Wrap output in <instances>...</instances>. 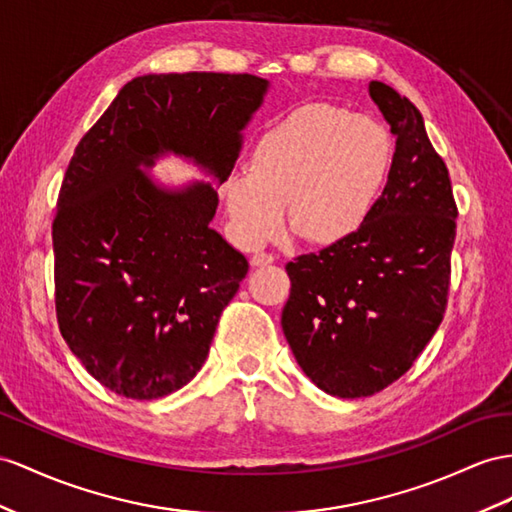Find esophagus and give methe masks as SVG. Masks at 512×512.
<instances>
[{"label":"esophagus","mask_w":512,"mask_h":512,"mask_svg":"<svg viewBox=\"0 0 512 512\" xmlns=\"http://www.w3.org/2000/svg\"><path fill=\"white\" fill-rule=\"evenodd\" d=\"M251 264H253V268L270 266V264H274V255H272V253H255V255L251 257Z\"/></svg>","instance_id":"obj_1"}]
</instances>
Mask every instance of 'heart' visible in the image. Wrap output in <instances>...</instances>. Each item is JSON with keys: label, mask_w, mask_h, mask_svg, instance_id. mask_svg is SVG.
<instances>
[{"label": "heart", "mask_w": 512, "mask_h": 512, "mask_svg": "<svg viewBox=\"0 0 512 512\" xmlns=\"http://www.w3.org/2000/svg\"><path fill=\"white\" fill-rule=\"evenodd\" d=\"M391 162L387 129L368 114L333 103H307L287 112L255 142L248 175L222 183L227 212L246 246L277 238L284 205L300 238L331 246L368 220Z\"/></svg>", "instance_id": "1"}]
</instances>
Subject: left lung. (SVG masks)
<instances>
[{"label": "left lung", "instance_id": "left-lung-1", "mask_svg": "<svg viewBox=\"0 0 512 512\" xmlns=\"http://www.w3.org/2000/svg\"><path fill=\"white\" fill-rule=\"evenodd\" d=\"M370 97L396 136L383 194L357 233L285 266L287 344L337 398L372 396L411 370L443 320L456 238L450 173L422 114L383 82Z\"/></svg>", "mask_w": 512, "mask_h": 512}]
</instances>
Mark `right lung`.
I'll use <instances>...</instances> for the list:
<instances>
[{"mask_svg": "<svg viewBox=\"0 0 512 512\" xmlns=\"http://www.w3.org/2000/svg\"><path fill=\"white\" fill-rule=\"evenodd\" d=\"M268 82L248 73L142 75L90 127L64 173L51 225L56 316L88 374L131 400L188 385L248 261L209 229V183L168 192L142 173L192 157L220 183Z\"/></svg>", "mask_w": 512, "mask_h": 512, "instance_id": "obj_1", "label": "right lung"}]
</instances>
